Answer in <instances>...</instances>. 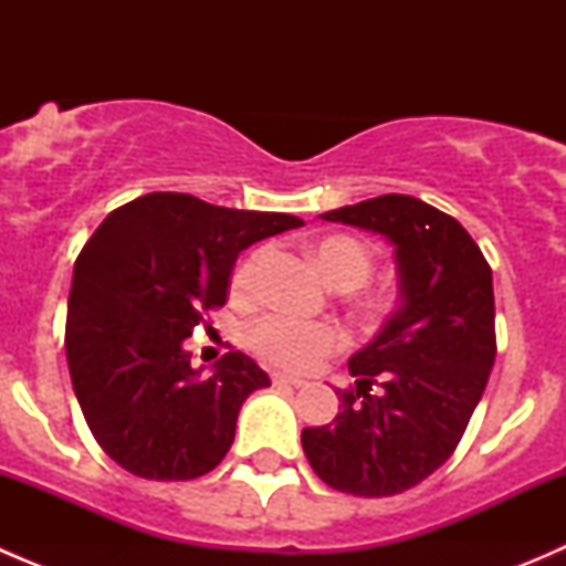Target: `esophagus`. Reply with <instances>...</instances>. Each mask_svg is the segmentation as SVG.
<instances>
[{
	"mask_svg": "<svg viewBox=\"0 0 566 566\" xmlns=\"http://www.w3.org/2000/svg\"><path fill=\"white\" fill-rule=\"evenodd\" d=\"M273 384H276V386H293V389H304L306 380L304 378H295V375L273 373Z\"/></svg>",
	"mask_w": 566,
	"mask_h": 566,
	"instance_id": "34e87169",
	"label": "esophagus"
}]
</instances>
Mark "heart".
I'll list each match as a JSON object with an SVG mask.
<instances>
[{"label": "heart", "instance_id": "obj_1", "mask_svg": "<svg viewBox=\"0 0 566 566\" xmlns=\"http://www.w3.org/2000/svg\"><path fill=\"white\" fill-rule=\"evenodd\" d=\"M268 249H254L232 271V295L254 298ZM317 262L339 287H358L373 271V254L350 235H331L317 243ZM345 331L334 323H310L287 315H265L249 328V345L265 361L287 369H312L331 353L345 347Z\"/></svg>", "mask_w": 566, "mask_h": 566}]
</instances>
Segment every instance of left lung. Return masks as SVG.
I'll return each instance as SVG.
<instances>
[{
	"mask_svg": "<svg viewBox=\"0 0 566 566\" xmlns=\"http://www.w3.org/2000/svg\"><path fill=\"white\" fill-rule=\"evenodd\" d=\"M394 243L399 306L350 358L331 424L301 432L328 488L384 499L424 482L458 449L495 361L493 271L452 216L408 193L323 213Z\"/></svg>",
	"mask_w": 566,
	"mask_h": 566,
	"instance_id": "1",
	"label": "left lung"
}]
</instances>
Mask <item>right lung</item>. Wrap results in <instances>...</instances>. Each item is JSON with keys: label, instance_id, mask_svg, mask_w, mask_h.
<instances>
[{"label": "right lung", "instance_id": "1", "mask_svg": "<svg viewBox=\"0 0 566 566\" xmlns=\"http://www.w3.org/2000/svg\"><path fill=\"white\" fill-rule=\"evenodd\" d=\"M301 224L153 191L112 210L84 243L67 298V369L90 432L117 465L186 482L224 460L243 399L271 378L241 350L199 378L182 339L227 304L243 249Z\"/></svg>", "mask_w": 566, "mask_h": 566}]
</instances>
